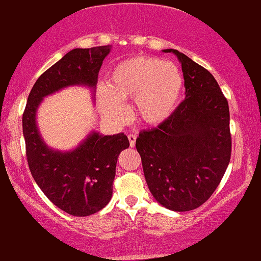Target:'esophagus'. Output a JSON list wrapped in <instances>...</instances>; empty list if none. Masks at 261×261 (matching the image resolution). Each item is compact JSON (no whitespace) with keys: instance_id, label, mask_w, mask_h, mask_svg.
Returning <instances> with one entry per match:
<instances>
[{"instance_id":"obj_1","label":"esophagus","mask_w":261,"mask_h":261,"mask_svg":"<svg viewBox=\"0 0 261 261\" xmlns=\"http://www.w3.org/2000/svg\"><path fill=\"white\" fill-rule=\"evenodd\" d=\"M128 139H129V145L132 146V148H133V146L136 145L137 136H136V134H129V136H128Z\"/></svg>"}]
</instances>
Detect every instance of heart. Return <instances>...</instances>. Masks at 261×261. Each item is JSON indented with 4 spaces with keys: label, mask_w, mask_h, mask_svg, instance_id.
<instances>
[{
    "label": "heart",
    "mask_w": 261,
    "mask_h": 261,
    "mask_svg": "<svg viewBox=\"0 0 261 261\" xmlns=\"http://www.w3.org/2000/svg\"><path fill=\"white\" fill-rule=\"evenodd\" d=\"M182 90L183 76L176 64L139 56L113 67L107 87L101 85L97 89V100L103 117L113 123L127 119V109L122 102L134 100L137 118L156 127L172 116Z\"/></svg>",
    "instance_id": "b5f03b06"
}]
</instances>
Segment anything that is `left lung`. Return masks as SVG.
I'll return each mask as SVG.
<instances>
[{
  "instance_id": "left-lung-1",
  "label": "left lung",
  "mask_w": 261,
  "mask_h": 261,
  "mask_svg": "<svg viewBox=\"0 0 261 261\" xmlns=\"http://www.w3.org/2000/svg\"><path fill=\"white\" fill-rule=\"evenodd\" d=\"M186 99L166 122L137 138L146 185L166 209L194 210L211 197L231 159L229 109L216 79L182 52Z\"/></svg>"
}]
</instances>
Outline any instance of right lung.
Segmentation results:
<instances>
[{
  "mask_svg": "<svg viewBox=\"0 0 261 261\" xmlns=\"http://www.w3.org/2000/svg\"><path fill=\"white\" fill-rule=\"evenodd\" d=\"M111 46L74 48L45 70L28 96L23 113L28 165L33 178L50 200L73 216H89L109 204L119 152L129 146L124 133L102 136L90 132L69 151L46 145L36 124L42 99L61 89L84 85L95 90L97 74Z\"/></svg>",
  "mask_w": 261,
  "mask_h": 261,
  "instance_id": "1",
  "label": "right lung"
}]
</instances>
